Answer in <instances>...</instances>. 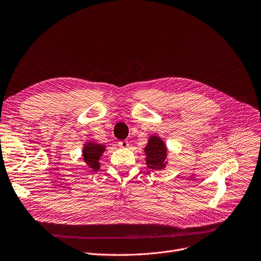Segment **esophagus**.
<instances>
[{
    "instance_id": "34e87169",
    "label": "esophagus",
    "mask_w": 261,
    "mask_h": 261,
    "mask_svg": "<svg viewBox=\"0 0 261 261\" xmlns=\"http://www.w3.org/2000/svg\"><path fill=\"white\" fill-rule=\"evenodd\" d=\"M118 145H119L120 147H122V148H125V147H127V146L129 145V143H128L127 140H122V141H119V142H118Z\"/></svg>"
}]
</instances>
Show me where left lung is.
<instances>
[{"label": "left lung", "instance_id": "1", "mask_svg": "<svg viewBox=\"0 0 261 261\" xmlns=\"http://www.w3.org/2000/svg\"><path fill=\"white\" fill-rule=\"evenodd\" d=\"M146 154V165L152 170H163L167 165V147L157 136H151L146 146L144 147Z\"/></svg>", "mask_w": 261, "mask_h": 261}]
</instances>
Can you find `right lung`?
Wrapping results in <instances>:
<instances>
[{"label": "right lung", "instance_id": "add662e5", "mask_svg": "<svg viewBox=\"0 0 261 261\" xmlns=\"http://www.w3.org/2000/svg\"><path fill=\"white\" fill-rule=\"evenodd\" d=\"M105 151V146L94 142H87L83 148V157L85 163L91 171H97L100 169V160L103 152Z\"/></svg>", "mask_w": 261, "mask_h": 261}]
</instances>
